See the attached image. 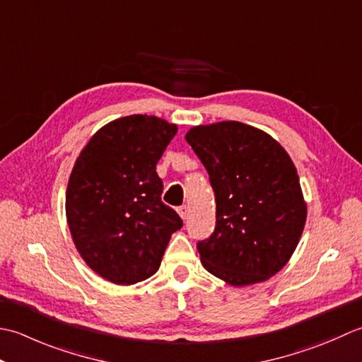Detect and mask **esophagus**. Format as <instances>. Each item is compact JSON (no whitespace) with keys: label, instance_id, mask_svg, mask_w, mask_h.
I'll return each mask as SVG.
<instances>
[{"label":"esophagus","instance_id":"obj_1","mask_svg":"<svg viewBox=\"0 0 362 362\" xmlns=\"http://www.w3.org/2000/svg\"><path fill=\"white\" fill-rule=\"evenodd\" d=\"M178 214H180V217L182 218V220H186L187 218V216H189V206H180L178 208Z\"/></svg>","mask_w":362,"mask_h":362}]
</instances>
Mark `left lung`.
<instances>
[{
	"label": "left lung",
	"instance_id": "8db88e82",
	"mask_svg": "<svg viewBox=\"0 0 362 362\" xmlns=\"http://www.w3.org/2000/svg\"><path fill=\"white\" fill-rule=\"evenodd\" d=\"M186 140L216 194V230L197 243L204 269L231 286L274 276L291 259L306 222L291 156L267 132L240 122L194 127Z\"/></svg>",
	"mask_w": 362,
	"mask_h": 362
}]
</instances>
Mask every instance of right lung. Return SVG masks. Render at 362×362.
<instances>
[{"label":"right lung","instance_id":"1","mask_svg":"<svg viewBox=\"0 0 362 362\" xmlns=\"http://www.w3.org/2000/svg\"><path fill=\"white\" fill-rule=\"evenodd\" d=\"M176 124L128 115L93 134L73 167L65 212L73 242L93 272L114 284H136L159 269L181 217L162 203L156 164Z\"/></svg>","mask_w":362,"mask_h":362}]
</instances>
